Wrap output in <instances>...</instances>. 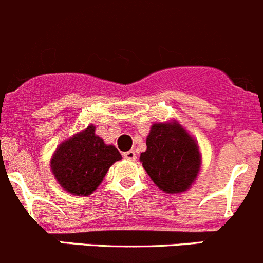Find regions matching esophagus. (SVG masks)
Instances as JSON below:
<instances>
[{
  "instance_id": "34e87169",
  "label": "esophagus",
  "mask_w": 263,
  "mask_h": 263,
  "mask_svg": "<svg viewBox=\"0 0 263 263\" xmlns=\"http://www.w3.org/2000/svg\"><path fill=\"white\" fill-rule=\"evenodd\" d=\"M124 157L129 161H135L137 160V153H135V151H128V152L124 153Z\"/></svg>"
}]
</instances>
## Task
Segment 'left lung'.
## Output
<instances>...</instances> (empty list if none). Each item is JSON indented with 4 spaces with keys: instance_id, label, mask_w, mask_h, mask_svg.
Segmentation results:
<instances>
[{
    "instance_id": "8db88e82",
    "label": "left lung",
    "mask_w": 263,
    "mask_h": 263,
    "mask_svg": "<svg viewBox=\"0 0 263 263\" xmlns=\"http://www.w3.org/2000/svg\"><path fill=\"white\" fill-rule=\"evenodd\" d=\"M140 162L153 183L166 193L188 191L201 168V152L193 137L178 123L153 124Z\"/></svg>"
}]
</instances>
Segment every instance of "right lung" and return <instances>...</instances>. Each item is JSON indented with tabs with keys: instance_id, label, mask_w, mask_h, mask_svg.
<instances>
[{
	"instance_id": "1",
	"label": "right lung",
	"mask_w": 263,
	"mask_h": 263,
	"mask_svg": "<svg viewBox=\"0 0 263 263\" xmlns=\"http://www.w3.org/2000/svg\"><path fill=\"white\" fill-rule=\"evenodd\" d=\"M96 126L62 142L51 158V170L60 185L75 196H89L102 183L108 168L121 160L115 145L105 144Z\"/></svg>"
}]
</instances>
